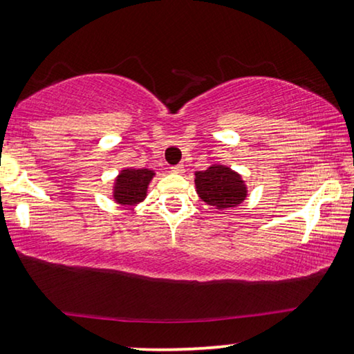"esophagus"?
<instances>
[{
	"label": "esophagus",
	"instance_id": "esophagus-1",
	"mask_svg": "<svg viewBox=\"0 0 354 354\" xmlns=\"http://www.w3.org/2000/svg\"><path fill=\"white\" fill-rule=\"evenodd\" d=\"M171 172H174V174H183V172H185V166L182 165V162H180V165L172 166V167H171Z\"/></svg>",
	"mask_w": 354,
	"mask_h": 354
}]
</instances>
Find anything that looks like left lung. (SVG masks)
Listing matches in <instances>:
<instances>
[{"label": "left lung", "mask_w": 354, "mask_h": 354, "mask_svg": "<svg viewBox=\"0 0 354 354\" xmlns=\"http://www.w3.org/2000/svg\"><path fill=\"white\" fill-rule=\"evenodd\" d=\"M194 183L199 198L218 210L237 207L247 198V187L242 177L223 165L198 171L194 174Z\"/></svg>", "instance_id": "left-lung-1"}]
</instances>
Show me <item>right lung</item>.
<instances>
[{
	"mask_svg": "<svg viewBox=\"0 0 354 354\" xmlns=\"http://www.w3.org/2000/svg\"><path fill=\"white\" fill-rule=\"evenodd\" d=\"M155 172L149 169H123L113 185V199L122 205H134L145 199L147 188Z\"/></svg>",
	"mask_w": 354,
	"mask_h": 354,
	"instance_id": "add662e5",
	"label": "right lung"
}]
</instances>
